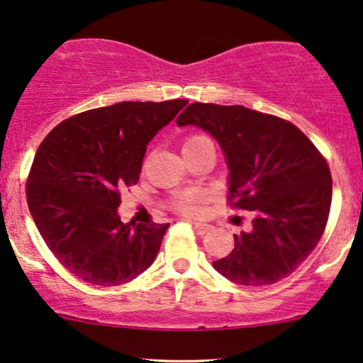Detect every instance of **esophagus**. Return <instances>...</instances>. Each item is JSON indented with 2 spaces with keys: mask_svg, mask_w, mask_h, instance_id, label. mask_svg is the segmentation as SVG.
I'll list each match as a JSON object with an SVG mask.
<instances>
[{
  "mask_svg": "<svg viewBox=\"0 0 363 363\" xmlns=\"http://www.w3.org/2000/svg\"><path fill=\"white\" fill-rule=\"evenodd\" d=\"M193 227H194L196 234H199V235H205V234H208V232H211V230H213V227H211V225H208V223H199V222H193Z\"/></svg>",
  "mask_w": 363,
  "mask_h": 363,
  "instance_id": "obj_1",
  "label": "esophagus"
}]
</instances>
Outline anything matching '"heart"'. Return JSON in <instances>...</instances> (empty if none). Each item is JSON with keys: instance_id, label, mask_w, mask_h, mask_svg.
Listing matches in <instances>:
<instances>
[{"instance_id": "1", "label": "heart", "mask_w": 363, "mask_h": 363, "mask_svg": "<svg viewBox=\"0 0 363 363\" xmlns=\"http://www.w3.org/2000/svg\"><path fill=\"white\" fill-rule=\"evenodd\" d=\"M211 143V140L208 136L201 135V133H193V135L186 136L184 141H182V153L189 152L199 145ZM174 208L186 215H198L201 211V196L198 193H193V191H187V193H181L174 198Z\"/></svg>"}]
</instances>
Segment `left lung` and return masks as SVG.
Wrapping results in <instances>:
<instances>
[{"mask_svg": "<svg viewBox=\"0 0 363 363\" xmlns=\"http://www.w3.org/2000/svg\"><path fill=\"white\" fill-rule=\"evenodd\" d=\"M205 129L225 153L228 205L252 211V228L213 262L227 280L264 286L286 278L314 251L326 228L333 181L326 158L290 121L247 109L194 102L177 126Z\"/></svg>", "mask_w": 363, "mask_h": 363, "instance_id": "obj_1", "label": "left lung"}]
</instances>
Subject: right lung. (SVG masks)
<instances>
[{
  "instance_id": "1",
  "label": "right lung",
  "mask_w": 363,
  "mask_h": 363,
  "mask_svg": "<svg viewBox=\"0 0 363 363\" xmlns=\"http://www.w3.org/2000/svg\"><path fill=\"white\" fill-rule=\"evenodd\" d=\"M186 101L119 102L68 118L37 148L27 179L32 218L60 262L99 286L150 268L169 223H123L121 193L135 186L150 140Z\"/></svg>"
}]
</instances>
